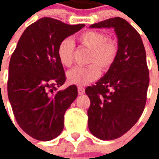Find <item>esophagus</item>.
<instances>
[{
  "label": "esophagus",
  "mask_w": 159,
  "mask_h": 159,
  "mask_svg": "<svg viewBox=\"0 0 159 159\" xmlns=\"http://www.w3.org/2000/svg\"><path fill=\"white\" fill-rule=\"evenodd\" d=\"M77 90H78V94H80V95L83 94V93H84V92H85L84 89H83V88H82V87H78Z\"/></svg>",
  "instance_id": "34e87169"
}]
</instances>
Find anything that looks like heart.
Here are the masks:
<instances>
[{"instance_id":"1","label":"heart","mask_w":159,"mask_h":159,"mask_svg":"<svg viewBox=\"0 0 159 159\" xmlns=\"http://www.w3.org/2000/svg\"><path fill=\"white\" fill-rule=\"evenodd\" d=\"M77 41L91 50L88 66H76L66 74L70 84L84 86L96 80L100 74V68L108 70L113 65L118 52L117 42L107 38L103 32L97 30H87L76 37ZM59 62L63 66L70 67L74 60V44L69 38L63 40L57 50Z\"/></svg>"}]
</instances>
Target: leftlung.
Here are the masks:
<instances>
[{
	"mask_svg": "<svg viewBox=\"0 0 159 159\" xmlns=\"http://www.w3.org/2000/svg\"><path fill=\"white\" fill-rule=\"evenodd\" d=\"M90 28H112L117 38L113 65L85 90L90 100L89 131L100 140H115L136 123L145 108L149 85L146 51L140 34L122 18L108 19Z\"/></svg>",
	"mask_w": 159,
	"mask_h": 159,
	"instance_id": "8db88e82",
	"label": "left lung"
}]
</instances>
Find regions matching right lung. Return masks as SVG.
Instances as JSON below:
<instances>
[{
  "instance_id": "obj_1",
  "label": "right lung",
  "mask_w": 159,
  "mask_h": 159,
  "mask_svg": "<svg viewBox=\"0 0 159 159\" xmlns=\"http://www.w3.org/2000/svg\"><path fill=\"white\" fill-rule=\"evenodd\" d=\"M85 25H69L42 18L28 26L12 54L7 94L17 123L34 139L48 141L64 129V115L77 97L76 85L58 90L66 82L57 50L63 40Z\"/></svg>"
}]
</instances>
